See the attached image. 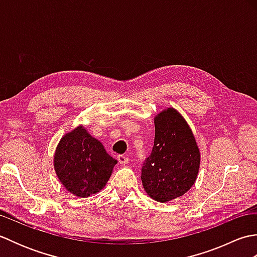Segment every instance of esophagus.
Masks as SVG:
<instances>
[{"label":"esophagus","mask_w":257,"mask_h":257,"mask_svg":"<svg viewBox=\"0 0 257 257\" xmlns=\"http://www.w3.org/2000/svg\"><path fill=\"white\" fill-rule=\"evenodd\" d=\"M117 160H118V162L120 163V165H127V163L129 162V158L123 156V155H119L117 157Z\"/></svg>","instance_id":"34e87169"}]
</instances>
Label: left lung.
<instances>
[{
	"mask_svg": "<svg viewBox=\"0 0 257 257\" xmlns=\"http://www.w3.org/2000/svg\"><path fill=\"white\" fill-rule=\"evenodd\" d=\"M154 120L155 145L141 171V181L151 199L165 203L192 188L201 152L192 129L176 108L163 109Z\"/></svg>",
	"mask_w": 257,
	"mask_h": 257,
	"instance_id": "obj_1",
	"label": "left lung"
}]
</instances>
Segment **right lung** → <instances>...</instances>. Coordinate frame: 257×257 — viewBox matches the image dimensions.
I'll return each instance as SVG.
<instances>
[{
	"label": "right lung",
	"mask_w": 257,
	"mask_h": 257,
	"mask_svg": "<svg viewBox=\"0 0 257 257\" xmlns=\"http://www.w3.org/2000/svg\"><path fill=\"white\" fill-rule=\"evenodd\" d=\"M53 163L58 180L68 192L88 198L106 187L117 160L79 124L59 140Z\"/></svg>",
	"instance_id": "add662e5"
}]
</instances>
